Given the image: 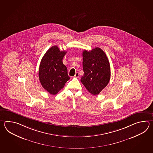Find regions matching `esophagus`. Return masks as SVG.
I'll return each mask as SVG.
<instances>
[{"label":"esophagus","instance_id":"esophagus-1","mask_svg":"<svg viewBox=\"0 0 153 153\" xmlns=\"http://www.w3.org/2000/svg\"><path fill=\"white\" fill-rule=\"evenodd\" d=\"M74 77H75V78H79V74L78 72H76V73H75Z\"/></svg>","mask_w":153,"mask_h":153}]
</instances>
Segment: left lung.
Returning a JSON list of instances; mask_svg holds the SVG:
<instances>
[{
    "label": "left lung",
    "mask_w": 153,
    "mask_h": 153,
    "mask_svg": "<svg viewBox=\"0 0 153 153\" xmlns=\"http://www.w3.org/2000/svg\"><path fill=\"white\" fill-rule=\"evenodd\" d=\"M82 67L84 74L81 77V82L91 94H99L111 78L110 64L105 53L100 48L90 51L84 50Z\"/></svg>",
    "instance_id": "8db88e82"
}]
</instances>
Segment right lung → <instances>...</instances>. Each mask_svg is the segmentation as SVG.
Here are the masks:
<instances>
[{
    "label": "right lung",
    "instance_id": "add662e5",
    "mask_svg": "<svg viewBox=\"0 0 153 153\" xmlns=\"http://www.w3.org/2000/svg\"><path fill=\"white\" fill-rule=\"evenodd\" d=\"M66 52L61 51L58 46H53L46 52L41 60L39 80L43 88L50 94H57L70 79L67 68L62 62Z\"/></svg>",
    "mask_w": 153,
    "mask_h": 153
}]
</instances>
